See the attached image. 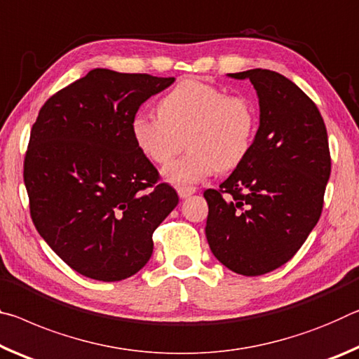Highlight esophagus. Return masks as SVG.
<instances>
[{"instance_id": "1", "label": "esophagus", "mask_w": 359, "mask_h": 359, "mask_svg": "<svg viewBox=\"0 0 359 359\" xmlns=\"http://www.w3.org/2000/svg\"><path fill=\"white\" fill-rule=\"evenodd\" d=\"M192 194H196V187H186V186L178 187L180 198H187V197H191Z\"/></svg>"}]
</instances>
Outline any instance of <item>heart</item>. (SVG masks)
Wrapping results in <instances>:
<instances>
[{"label":"heart","mask_w":359,"mask_h":359,"mask_svg":"<svg viewBox=\"0 0 359 359\" xmlns=\"http://www.w3.org/2000/svg\"><path fill=\"white\" fill-rule=\"evenodd\" d=\"M158 114L140 113L132 121V137L141 154L154 163H167L163 178L176 186H191L227 172L245 161L257 128L252 103L242 95H227L218 86L186 79L165 93Z\"/></svg>","instance_id":"obj_1"}]
</instances>
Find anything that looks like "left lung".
Here are the masks:
<instances>
[{"mask_svg": "<svg viewBox=\"0 0 359 359\" xmlns=\"http://www.w3.org/2000/svg\"><path fill=\"white\" fill-rule=\"evenodd\" d=\"M250 79L259 100L251 151L219 189H207L210 250L232 272L256 277L283 266L318 222L331 175L327 132L316 104L270 69Z\"/></svg>", "mask_w": 359, "mask_h": 359, "instance_id": "1", "label": "left lung"}]
</instances>
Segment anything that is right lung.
Segmentation results:
<instances>
[{"label": "right lung", "instance_id": "right-lung-1", "mask_svg": "<svg viewBox=\"0 0 359 359\" xmlns=\"http://www.w3.org/2000/svg\"><path fill=\"white\" fill-rule=\"evenodd\" d=\"M173 82L95 68L39 109L23 163L32 219L84 277L137 273L152 255V233L178 205L132 137L141 104Z\"/></svg>", "mask_w": 359, "mask_h": 359}]
</instances>
